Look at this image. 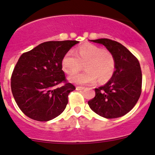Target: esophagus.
Instances as JSON below:
<instances>
[{"instance_id": "34e87169", "label": "esophagus", "mask_w": 155, "mask_h": 155, "mask_svg": "<svg viewBox=\"0 0 155 155\" xmlns=\"http://www.w3.org/2000/svg\"><path fill=\"white\" fill-rule=\"evenodd\" d=\"M76 89L77 90V91H79V90L84 89V87H76Z\"/></svg>"}]
</instances>
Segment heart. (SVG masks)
<instances>
[{"instance_id": "b5f03b06", "label": "heart", "mask_w": 155, "mask_h": 155, "mask_svg": "<svg viewBox=\"0 0 155 155\" xmlns=\"http://www.w3.org/2000/svg\"><path fill=\"white\" fill-rule=\"evenodd\" d=\"M84 64L86 70L69 77V81L78 84H89L97 79L104 83L109 81L115 70L114 56L111 52L104 51L94 44H84L76 48L75 54L66 52L61 60V68L65 73H76L82 68Z\"/></svg>"}]
</instances>
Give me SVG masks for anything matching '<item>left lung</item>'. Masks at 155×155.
<instances>
[{
    "label": "left lung",
    "mask_w": 155,
    "mask_h": 155,
    "mask_svg": "<svg viewBox=\"0 0 155 155\" xmlns=\"http://www.w3.org/2000/svg\"><path fill=\"white\" fill-rule=\"evenodd\" d=\"M102 44L114 56L115 71L103 87L95 89V97L88 101L93 111L107 119L122 117L130 111L142 93L140 62L126 47L108 38L91 40Z\"/></svg>",
    "instance_id": "8db88e82"
}]
</instances>
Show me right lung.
Returning a JSON list of instances; mask_svg holds the SVG:
<instances>
[{"label": "right lung", "mask_w": 155, "mask_h": 155, "mask_svg": "<svg viewBox=\"0 0 155 155\" xmlns=\"http://www.w3.org/2000/svg\"><path fill=\"white\" fill-rule=\"evenodd\" d=\"M78 43L44 42L19 58L11 75V91L17 105L29 118L49 121L64 111L68 94L76 88L66 80L61 60ZM61 83L62 87H55Z\"/></svg>", "instance_id": "right-lung-1"}]
</instances>
